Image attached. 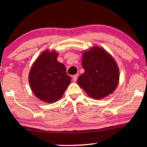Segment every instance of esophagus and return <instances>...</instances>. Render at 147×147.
I'll return each instance as SVG.
<instances>
[{
    "label": "esophagus",
    "instance_id": "obj_1",
    "mask_svg": "<svg viewBox=\"0 0 147 147\" xmlns=\"http://www.w3.org/2000/svg\"><path fill=\"white\" fill-rule=\"evenodd\" d=\"M78 75H74L73 76V80L74 82H76V80H77V79H78Z\"/></svg>",
    "mask_w": 147,
    "mask_h": 147
}]
</instances>
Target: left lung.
Instances as JSON below:
<instances>
[{
	"label": "left lung",
	"mask_w": 147,
	"mask_h": 147,
	"mask_svg": "<svg viewBox=\"0 0 147 147\" xmlns=\"http://www.w3.org/2000/svg\"><path fill=\"white\" fill-rule=\"evenodd\" d=\"M82 65L84 73L78 78L77 82L88 96L102 99L116 90L119 81V69L106 50L93 47L84 51Z\"/></svg>",
	"instance_id": "1"
}]
</instances>
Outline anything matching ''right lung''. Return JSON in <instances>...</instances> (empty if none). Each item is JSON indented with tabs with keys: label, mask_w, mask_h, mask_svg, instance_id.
<instances>
[{
	"label": "right lung",
	"mask_w": 147,
	"mask_h": 147,
	"mask_svg": "<svg viewBox=\"0 0 147 147\" xmlns=\"http://www.w3.org/2000/svg\"><path fill=\"white\" fill-rule=\"evenodd\" d=\"M58 53L45 50L35 60L29 75L33 94L47 103L57 102L63 95L71 82L65 66L57 61Z\"/></svg>",
	"instance_id": "obj_1"
}]
</instances>
